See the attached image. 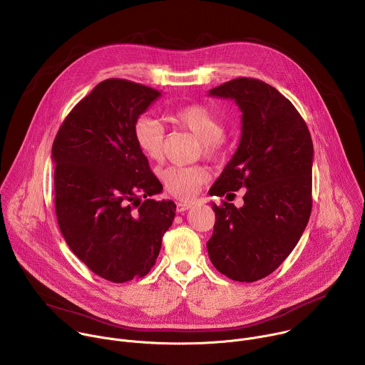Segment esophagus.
Wrapping results in <instances>:
<instances>
[{"label": "esophagus", "mask_w": 365, "mask_h": 365, "mask_svg": "<svg viewBox=\"0 0 365 365\" xmlns=\"http://www.w3.org/2000/svg\"><path fill=\"white\" fill-rule=\"evenodd\" d=\"M192 206H193V203H190V202H178L176 210H178V212H186L187 210H190Z\"/></svg>", "instance_id": "obj_1"}]
</instances>
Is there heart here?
<instances>
[{
    "instance_id": "1",
    "label": "heart",
    "mask_w": 365,
    "mask_h": 365,
    "mask_svg": "<svg viewBox=\"0 0 365 365\" xmlns=\"http://www.w3.org/2000/svg\"><path fill=\"white\" fill-rule=\"evenodd\" d=\"M175 123L195 134L200 140L202 151L210 159H218L224 151L225 125L222 120L203 106L192 103L173 113ZM133 135L140 153L151 162L165 159L166 131L163 124L154 117L141 115L134 127ZM165 189L178 199H192L200 186L211 179L206 166H169L160 173Z\"/></svg>"
}]
</instances>
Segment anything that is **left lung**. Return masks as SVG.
<instances>
[{
	"instance_id": "obj_1",
	"label": "left lung",
	"mask_w": 365,
	"mask_h": 365,
	"mask_svg": "<svg viewBox=\"0 0 365 365\" xmlns=\"http://www.w3.org/2000/svg\"><path fill=\"white\" fill-rule=\"evenodd\" d=\"M210 95L234 99L242 113L240 144L210 195L247 190L241 207L212 202L207 254L227 277L257 282L284 262L307 225L314 144L293 103L263 81L232 79Z\"/></svg>"
}]
</instances>
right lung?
<instances>
[{
  "instance_id": "add662e5",
  "label": "right lung",
  "mask_w": 365,
  "mask_h": 365,
  "mask_svg": "<svg viewBox=\"0 0 365 365\" xmlns=\"http://www.w3.org/2000/svg\"><path fill=\"white\" fill-rule=\"evenodd\" d=\"M160 95L125 79L103 81L76 103L51 147L59 228L81 262L114 283L151 270L176 215L173 200L148 199L163 186L133 135Z\"/></svg>"
}]
</instances>
